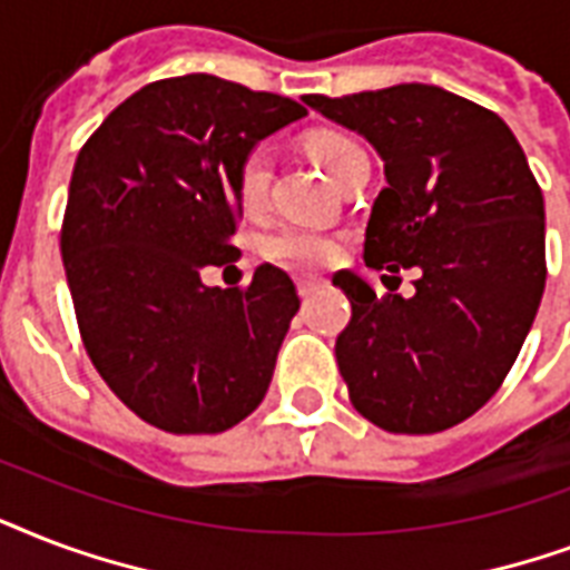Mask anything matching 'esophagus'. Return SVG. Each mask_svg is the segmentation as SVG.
Wrapping results in <instances>:
<instances>
[{
	"label": "esophagus",
	"mask_w": 570,
	"mask_h": 570,
	"mask_svg": "<svg viewBox=\"0 0 570 570\" xmlns=\"http://www.w3.org/2000/svg\"><path fill=\"white\" fill-rule=\"evenodd\" d=\"M321 276H299L297 279V291H299V297H308V294H312V291L315 288H321Z\"/></svg>",
	"instance_id": "1"
}]
</instances>
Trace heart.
I'll use <instances>...</instances> for the list:
<instances>
[{"mask_svg": "<svg viewBox=\"0 0 570 570\" xmlns=\"http://www.w3.org/2000/svg\"><path fill=\"white\" fill-rule=\"evenodd\" d=\"M308 151L315 154V160L326 169V175L338 180L360 157H365L363 145L356 142L354 136L342 134V130H317L308 136ZM273 178V160L267 148H253L246 154L240 166H237L235 189L240 205L246 210H258L267 198ZM262 255L285 267H297V271H308V267H324L335 258L338 244L333 237L317 232V228H306V225H285L279 232H273L262 240Z\"/></svg>", "mask_w": 570, "mask_h": 570, "instance_id": "obj_1", "label": "heart"}]
</instances>
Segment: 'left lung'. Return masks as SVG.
Returning a JSON list of instances; mask_svg holds the SVG:
<instances>
[{
	"instance_id": "obj_1",
	"label": "left lung",
	"mask_w": 570,
	"mask_h": 570,
	"mask_svg": "<svg viewBox=\"0 0 570 570\" xmlns=\"http://www.w3.org/2000/svg\"><path fill=\"white\" fill-rule=\"evenodd\" d=\"M303 100L381 154L386 187L368 216L365 264L416 273L413 297H381L351 271L333 276L351 299L335 338L351 404L392 434L445 431L491 401L535 321L541 187L509 125L445 88Z\"/></svg>"
}]
</instances>
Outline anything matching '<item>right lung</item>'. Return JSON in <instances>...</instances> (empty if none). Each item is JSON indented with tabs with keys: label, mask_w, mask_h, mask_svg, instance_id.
Instances as JSON below:
<instances>
[{
	"label": "right lung",
	"mask_w": 570,
	"mask_h": 570,
	"mask_svg": "<svg viewBox=\"0 0 570 570\" xmlns=\"http://www.w3.org/2000/svg\"><path fill=\"white\" fill-rule=\"evenodd\" d=\"M303 116L291 97L187 73L139 88L82 145L61 262L91 363L148 425L219 434L267 395L294 282L273 264L246 288L202 273L237 262L240 160Z\"/></svg>",
	"instance_id": "right-lung-1"
}]
</instances>
